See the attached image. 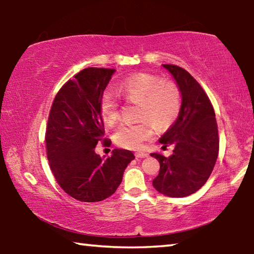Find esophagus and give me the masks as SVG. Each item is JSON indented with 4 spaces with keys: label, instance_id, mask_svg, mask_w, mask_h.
Returning <instances> with one entry per match:
<instances>
[{
    "label": "esophagus",
    "instance_id": "1",
    "mask_svg": "<svg viewBox=\"0 0 254 254\" xmlns=\"http://www.w3.org/2000/svg\"><path fill=\"white\" fill-rule=\"evenodd\" d=\"M135 157L136 158H147L148 157V153L142 152V151H139V152H135Z\"/></svg>",
    "mask_w": 254,
    "mask_h": 254
}]
</instances>
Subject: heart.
<instances>
[{
	"label": "heart",
	"instance_id": "1",
	"mask_svg": "<svg viewBox=\"0 0 254 254\" xmlns=\"http://www.w3.org/2000/svg\"><path fill=\"white\" fill-rule=\"evenodd\" d=\"M117 93L137 105L136 119L141 120L134 124H123L115 132V142L122 148H141L144 141L152 137L154 127L162 131L173 126L182 109V95L177 85L162 81L147 72L135 74L121 81L117 86ZM100 112L105 126L112 127L118 123L119 103L109 94L101 98Z\"/></svg>",
	"mask_w": 254,
	"mask_h": 254
}]
</instances>
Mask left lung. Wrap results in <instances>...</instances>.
Masks as SVG:
<instances>
[{
    "mask_svg": "<svg viewBox=\"0 0 254 254\" xmlns=\"http://www.w3.org/2000/svg\"><path fill=\"white\" fill-rule=\"evenodd\" d=\"M177 83L182 109L177 120L159 139L162 148L174 144V153L165 157L151 153L160 163L152 185L169 197L194 194L207 182L218 156L216 118L208 96L197 80L184 68L162 65Z\"/></svg>",
    "mask_w": 254,
    "mask_h": 254,
    "instance_id": "8db88e82",
    "label": "left lung"
}]
</instances>
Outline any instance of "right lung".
I'll return each mask as SVG.
<instances>
[{
	"mask_svg": "<svg viewBox=\"0 0 254 254\" xmlns=\"http://www.w3.org/2000/svg\"><path fill=\"white\" fill-rule=\"evenodd\" d=\"M114 71L85 68L59 89L51 105L46 130L50 169L59 186L79 201L94 203L113 195L134 159L124 149H114L109 158L95 153L105 133L101 98Z\"/></svg>",
	"mask_w": 254,
	"mask_h": 254,
	"instance_id": "obj_1",
	"label": "right lung"
}]
</instances>
